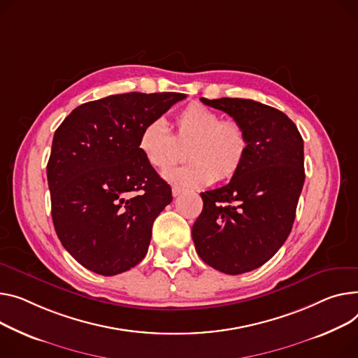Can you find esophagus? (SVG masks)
I'll return each mask as SVG.
<instances>
[{
  "label": "esophagus",
  "mask_w": 358,
  "mask_h": 358,
  "mask_svg": "<svg viewBox=\"0 0 358 358\" xmlns=\"http://www.w3.org/2000/svg\"><path fill=\"white\" fill-rule=\"evenodd\" d=\"M171 192H173V196H174V197H177V196H180V194L182 193V188H180V187H177V185H174Z\"/></svg>",
  "instance_id": "34e87169"
}]
</instances>
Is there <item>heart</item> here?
Here are the masks:
<instances>
[{
	"instance_id": "obj_1",
	"label": "heart",
	"mask_w": 358,
	"mask_h": 358,
	"mask_svg": "<svg viewBox=\"0 0 358 358\" xmlns=\"http://www.w3.org/2000/svg\"><path fill=\"white\" fill-rule=\"evenodd\" d=\"M176 136L162 119H152L141 128L138 148L155 170L171 166L180 145H188L187 159L192 162L170 169L164 177L180 187H206L214 181L234 177L245 164L249 138L245 128L236 121H222L219 112L193 102L176 117Z\"/></svg>"
}]
</instances>
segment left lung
<instances>
[{"mask_svg": "<svg viewBox=\"0 0 358 358\" xmlns=\"http://www.w3.org/2000/svg\"><path fill=\"white\" fill-rule=\"evenodd\" d=\"M201 102L245 128L249 151L227 185L200 194L193 242L208 266L241 275L266 264L288 239L305 181L303 139L272 106L239 98Z\"/></svg>", "mask_w": 358, "mask_h": 358, "instance_id": "1", "label": "left lung"}]
</instances>
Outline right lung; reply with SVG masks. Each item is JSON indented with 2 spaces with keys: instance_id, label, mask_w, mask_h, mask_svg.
I'll list each match as a JSON object with an SVG mask.
<instances>
[{
  "instance_id": "obj_1",
  "label": "right lung",
  "mask_w": 358,
  "mask_h": 358,
  "mask_svg": "<svg viewBox=\"0 0 358 358\" xmlns=\"http://www.w3.org/2000/svg\"><path fill=\"white\" fill-rule=\"evenodd\" d=\"M184 93H122L78 106L56 129L47 162L52 217L63 248L103 276L145 257L171 187L142 157L141 128Z\"/></svg>"
}]
</instances>
